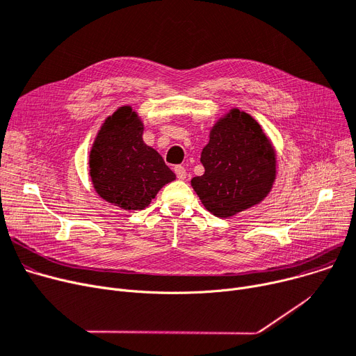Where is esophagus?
<instances>
[{
    "mask_svg": "<svg viewBox=\"0 0 356 356\" xmlns=\"http://www.w3.org/2000/svg\"><path fill=\"white\" fill-rule=\"evenodd\" d=\"M175 173H176L179 180H184L186 179V168L183 165H176L175 167Z\"/></svg>",
    "mask_w": 356,
    "mask_h": 356,
    "instance_id": "1",
    "label": "esophagus"
}]
</instances>
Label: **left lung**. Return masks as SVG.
Returning a JSON list of instances; mask_svg holds the SVG:
<instances>
[{
    "instance_id": "8db88e82",
    "label": "left lung",
    "mask_w": 356,
    "mask_h": 356,
    "mask_svg": "<svg viewBox=\"0 0 356 356\" xmlns=\"http://www.w3.org/2000/svg\"><path fill=\"white\" fill-rule=\"evenodd\" d=\"M200 161L204 173L192 179V188L203 207L219 218L259 203L275 179L270 140L251 115L236 108L213 125Z\"/></svg>"
}]
</instances>
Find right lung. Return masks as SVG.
Instances as JSON below:
<instances>
[{
    "label": "right lung",
    "mask_w": 356,
    "mask_h": 356,
    "mask_svg": "<svg viewBox=\"0 0 356 356\" xmlns=\"http://www.w3.org/2000/svg\"><path fill=\"white\" fill-rule=\"evenodd\" d=\"M143 129L133 108L121 106L105 120L89 154L97 193L125 211L144 209L176 179L163 157L143 141Z\"/></svg>",
    "instance_id": "1"
}]
</instances>
